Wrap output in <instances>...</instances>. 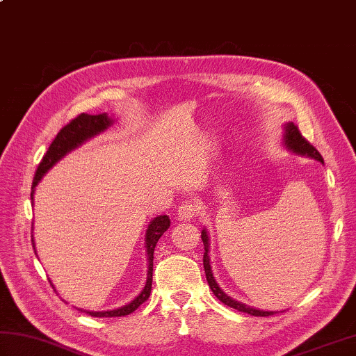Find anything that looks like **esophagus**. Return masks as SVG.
I'll list each match as a JSON object with an SVG mask.
<instances>
[{"label": "esophagus", "mask_w": 356, "mask_h": 356, "mask_svg": "<svg viewBox=\"0 0 356 356\" xmlns=\"http://www.w3.org/2000/svg\"><path fill=\"white\" fill-rule=\"evenodd\" d=\"M197 205L193 202H185L184 205H180L177 209V216L179 220H193V218L197 216Z\"/></svg>", "instance_id": "obj_1"}]
</instances>
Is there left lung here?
<instances>
[{
  "instance_id": "left-lung-1",
  "label": "left lung",
  "mask_w": 356,
  "mask_h": 356,
  "mask_svg": "<svg viewBox=\"0 0 356 356\" xmlns=\"http://www.w3.org/2000/svg\"><path fill=\"white\" fill-rule=\"evenodd\" d=\"M284 134H283V147L291 151V153L297 154V156H306V157H311L315 159V161H318L321 163H324L321 154L316 151L311 143H309L301 133L298 131V128L295 127L292 122H287L284 124ZM202 241L203 245H205V254H203V268H205V274H207V280H208V284L211 287V291L216 295V297L225 303L226 306H229L232 309H237L240 312H245L249 315H254V316H269V315H274L277 314V311H261V309H255L251 307L248 305L240 303V301H236L234 298H231L229 295H226L223 292V289L218 283L216 282V277L213 274V269H211V259H209V232L207 228L202 229ZM283 312V311H282Z\"/></svg>"
}]
</instances>
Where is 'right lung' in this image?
<instances>
[{"mask_svg":"<svg viewBox=\"0 0 356 356\" xmlns=\"http://www.w3.org/2000/svg\"><path fill=\"white\" fill-rule=\"evenodd\" d=\"M113 124H115V119H111L107 113H102V115H96V116L82 113V115L74 118L70 124H67L63 130L56 134L55 140L50 143L47 153H45L40 166H38V170H36L33 184H32V194H30V197H32V205H35L33 195L36 191V186L41 182V179L45 176V172H47L53 165L61 161L64 156L72 153L73 149L79 148L81 145H84V143L88 142L90 139L99 136L101 133L107 130V128H110ZM170 223H171L170 217L163 216V214L154 217L153 220L148 223V228L145 232V252H147V263H148L147 282L138 297L131 300L130 303H127L125 306H120L118 309H111V311L95 312V311H82V309H79V311L86 312L92 316H99V318L101 316H124V315L134 312L136 309H138L143 303V301H147L149 293H151V283H153L154 248H156V243L159 241V238L163 236V232L170 228ZM32 245L35 249L33 236H32ZM35 255L38 257L36 249H35ZM50 284L53 286L51 282H50Z\"/></svg>","mask_w":356,"mask_h":356,"instance_id":"1","label":"right lung"}]
</instances>
